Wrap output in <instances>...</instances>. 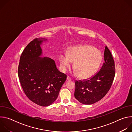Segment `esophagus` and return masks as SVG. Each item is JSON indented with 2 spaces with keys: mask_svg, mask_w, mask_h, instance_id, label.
I'll list each match as a JSON object with an SVG mask.
<instances>
[{
  "mask_svg": "<svg viewBox=\"0 0 132 132\" xmlns=\"http://www.w3.org/2000/svg\"><path fill=\"white\" fill-rule=\"evenodd\" d=\"M67 79L68 80H71V78L69 76H68L67 77Z\"/></svg>",
  "mask_w": 132,
  "mask_h": 132,
  "instance_id": "obj_1",
  "label": "esophagus"
}]
</instances>
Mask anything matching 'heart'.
<instances>
[{"label":"heart","mask_w":132,"mask_h":132,"mask_svg":"<svg viewBox=\"0 0 132 132\" xmlns=\"http://www.w3.org/2000/svg\"><path fill=\"white\" fill-rule=\"evenodd\" d=\"M102 59L100 51L90 45H80L70 48L68 55L62 53L60 56L61 67L65 71L75 62L74 69L81 78H87L96 72Z\"/></svg>","instance_id":"b5f03b06"}]
</instances>
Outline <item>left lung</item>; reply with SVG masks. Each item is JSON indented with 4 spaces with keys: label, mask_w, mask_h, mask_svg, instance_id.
<instances>
[{
    "label": "left lung",
    "mask_w": 132,
    "mask_h": 132,
    "mask_svg": "<svg viewBox=\"0 0 132 132\" xmlns=\"http://www.w3.org/2000/svg\"><path fill=\"white\" fill-rule=\"evenodd\" d=\"M104 62L101 69L92 77L75 82L74 96L84 104H92L102 99L110 90L113 81L116 68L111 52L105 46Z\"/></svg>",
    "instance_id": "1"
}]
</instances>
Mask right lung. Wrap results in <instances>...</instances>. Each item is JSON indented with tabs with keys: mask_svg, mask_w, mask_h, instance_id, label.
Returning a JSON list of instances; mask_svg holds the SVG:
<instances>
[{
	"mask_svg": "<svg viewBox=\"0 0 132 132\" xmlns=\"http://www.w3.org/2000/svg\"><path fill=\"white\" fill-rule=\"evenodd\" d=\"M47 39L36 38L31 41L21 54L18 77L27 97L35 104L47 106L58 97L67 75L56 68L52 59L40 57L41 44Z\"/></svg>",
	"mask_w": 132,
	"mask_h": 132,
	"instance_id": "obj_1",
	"label": "right lung"
}]
</instances>
